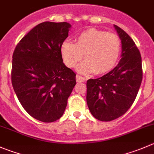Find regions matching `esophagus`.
<instances>
[{"label": "esophagus", "instance_id": "esophagus-1", "mask_svg": "<svg viewBox=\"0 0 154 154\" xmlns=\"http://www.w3.org/2000/svg\"><path fill=\"white\" fill-rule=\"evenodd\" d=\"M76 80H77V82H84L86 79L83 77H81V76L77 75L76 76Z\"/></svg>", "mask_w": 154, "mask_h": 154}]
</instances>
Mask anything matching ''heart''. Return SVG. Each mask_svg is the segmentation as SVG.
Wrapping results in <instances>:
<instances>
[{
	"instance_id": "1",
	"label": "heart",
	"mask_w": 154,
	"mask_h": 154,
	"mask_svg": "<svg viewBox=\"0 0 154 154\" xmlns=\"http://www.w3.org/2000/svg\"><path fill=\"white\" fill-rule=\"evenodd\" d=\"M64 63L74 68L83 57L77 70L83 74H103L117 65L121 52V41L117 34L96 28H89L77 35L75 44L69 40L60 47Z\"/></svg>"
}]
</instances>
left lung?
<instances>
[{
	"instance_id": "8db88e82",
	"label": "left lung",
	"mask_w": 154,
	"mask_h": 154,
	"mask_svg": "<svg viewBox=\"0 0 154 154\" xmlns=\"http://www.w3.org/2000/svg\"><path fill=\"white\" fill-rule=\"evenodd\" d=\"M114 28L121 40V59L105 75L87 80L86 102L91 113L101 121L121 117L132 106L141 80V56L133 40L120 27Z\"/></svg>"
}]
</instances>
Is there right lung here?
<instances>
[{
	"label": "right lung",
	"mask_w": 154,
	"mask_h": 154,
	"mask_svg": "<svg viewBox=\"0 0 154 154\" xmlns=\"http://www.w3.org/2000/svg\"><path fill=\"white\" fill-rule=\"evenodd\" d=\"M71 27L65 22H42L22 37L13 52V89L24 109L44 123L63 115L76 84V74L65 66L60 52Z\"/></svg>",
	"instance_id": "1"
}]
</instances>
